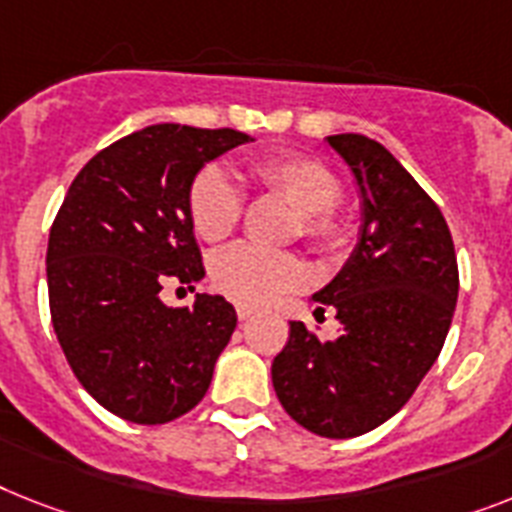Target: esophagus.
<instances>
[{
  "label": "esophagus",
  "mask_w": 512,
  "mask_h": 512,
  "mask_svg": "<svg viewBox=\"0 0 512 512\" xmlns=\"http://www.w3.org/2000/svg\"><path fill=\"white\" fill-rule=\"evenodd\" d=\"M235 311H238L240 322H248V319H251V316L256 314V308L246 306V303H238V306H235Z\"/></svg>",
  "instance_id": "34e87169"
}]
</instances>
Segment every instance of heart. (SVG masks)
<instances>
[{"label":"heart","mask_w":512,"mask_h":512,"mask_svg":"<svg viewBox=\"0 0 512 512\" xmlns=\"http://www.w3.org/2000/svg\"><path fill=\"white\" fill-rule=\"evenodd\" d=\"M253 180L264 193L282 198L298 214V235L322 248L345 240V219L335 211L340 180L316 159L301 154H272L253 164ZM243 214V196L222 167L211 164L190 185V222L198 238L225 240ZM211 280L232 301L259 306L303 280L293 253L238 243L211 261Z\"/></svg>","instance_id":"1"}]
</instances>
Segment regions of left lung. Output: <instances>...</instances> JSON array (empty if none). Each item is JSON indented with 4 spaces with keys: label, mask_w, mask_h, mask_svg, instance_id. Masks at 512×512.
Listing matches in <instances>:
<instances>
[{
    "label": "left lung",
    "mask_w": 512,
    "mask_h": 512,
    "mask_svg": "<svg viewBox=\"0 0 512 512\" xmlns=\"http://www.w3.org/2000/svg\"><path fill=\"white\" fill-rule=\"evenodd\" d=\"M361 201L358 243L311 301L335 308L340 332L319 340L290 322L272 363L287 416L329 439L377 429L403 408L445 345L458 261L442 211L403 164L366 135H329Z\"/></svg>",
    "instance_id": "obj_1"
}]
</instances>
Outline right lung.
<instances>
[{"label":"right lung","instance_id":"right-lung-1","mask_svg":"<svg viewBox=\"0 0 512 512\" xmlns=\"http://www.w3.org/2000/svg\"><path fill=\"white\" fill-rule=\"evenodd\" d=\"M248 141L232 128L149 125L99 151L59 206L46 248L54 332L78 382L114 416L167 424L209 390L235 308L209 293L172 308L159 293L167 280H204L190 185Z\"/></svg>","mask_w":512,"mask_h":512}]
</instances>
